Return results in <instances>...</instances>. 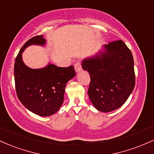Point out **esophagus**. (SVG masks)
Instances as JSON below:
<instances>
[{
    "label": "esophagus",
    "instance_id": "obj_1",
    "mask_svg": "<svg viewBox=\"0 0 154 154\" xmlns=\"http://www.w3.org/2000/svg\"><path fill=\"white\" fill-rule=\"evenodd\" d=\"M75 69L76 72H79L82 70V66H81V64L79 62H77L75 65Z\"/></svg>",
    "mask_w": 154,
    "mask_h": 154
}]
</instances>
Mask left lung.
<instances>
[{"label": "left lung", "mask_w": 154, "mask_h": 154, "mask_svg": "<svg viewBox=\"0 0 154 154\" xmlns=\"http://www.w3.org/2000/svg\"><path fill=\"white\" fill-rule=\"evenodd\" d=\"M82 67L91 77L90 100L102 112L121 107L135 87L133 57L122 40L104 45L94 56L83 59Z\"/></svg>", "instance_id": "1"}]
</instances>
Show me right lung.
I'll use <instances>...</instances> for the list:
<instances>
[{"mask_svg": "<svg viewBox=\"0 0 154 154\" xmlns=\"http://www.w3.org/2000/svg\"><path fill=\"white\" fill-rule=\"evenodd\" d=\"M43 35L29 39L19 51L14 63L17 95L29 111L41 116L57 112L63 104L66 84L76 75L73 66L58 67L48 63L40 69H31L22 60V53L29 45L45 46Z\"/></svg>", "mask_w": 154, "mask_h": 154, "instance_id": "1", "label": "right lung"}]
</instances>
